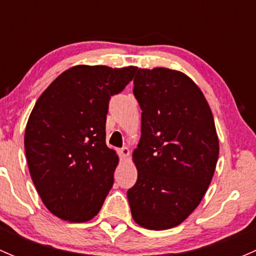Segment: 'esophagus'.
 Masks as SVG:
<instances>
[{"mask_svg": "<svg viewBox=\"0 0 256 256\" xmlns=\"http://www.w3.org/2000/svg\"><path fill=\"white\" fill-rule=\"evenodd\" d=\"M118 154H120V157L121 158H128V156H130V150L128 148V147H122L121 150H118Z\"/></svg>", "mask_w": 256, "mask_h": 256, "instance_id": "1", "label": "esophagus"}]
</instances>
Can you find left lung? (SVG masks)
Listing matches in <instances>:
<instances>
[{"label": "left lung", "instance_id": "1", "mask_svg": "<svg viewBox=\"0 0 256 256\" xmlns=\"http://www.w3.org/2000/svg\"><path fill=\"white\" fill-rule=\"evenodd\" d=\"M134 95L142 114L128 204L138 226L164 230L187 219L210 184L219 156L213 114L197 84L172 69H138Z\"/></svg>", "mask_w": 256, "mask_h": 256}]
</instances>
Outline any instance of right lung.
<instances>
[{"label": "right lung", "instance_id": "obj_1", "mask_svg": "<svg viewBox=\"0 0 256 256\" xmlns=\"http://www.w3.org/2000/svg\"><path fill=\"white\" fill-rule=\"evenodd\" d=\"M136 70L76 66L36 102L26 126V157L40 200L58 218L82 223L102 209L118 164L105 142L109 100Z\"/></svg>", "mask_w": 256, "mask_h": 256}]
</instances>
